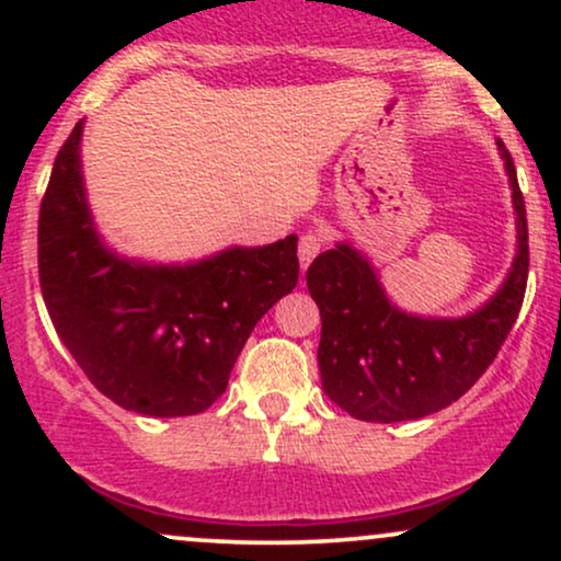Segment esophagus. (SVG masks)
I'll return each instance as SVG.
<instances>
[{
  "label": "esophagus",
  "instance_id": "34e87169",
  "mask_svg": "<svg viewBox=\"0 0 561 561\" xmlns=\"http://www.w3.org/2000/svg\"><path fill=\"white\" fill-rule=\"evenodd\" d=\"M319 250H321V237L317 234V231H302V237L298 242V261H300L302 272L311 266V261L317 259Z\"/></svg>",
  "mask_w": 561,
  "mask_h": 561
}]
</instances>
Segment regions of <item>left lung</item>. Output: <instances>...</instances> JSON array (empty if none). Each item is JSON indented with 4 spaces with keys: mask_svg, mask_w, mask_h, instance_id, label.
<instances>
[{
    "mask_svg": "<svg viewBox=\"0 0 561 561\" xmlns=\"http://www.w3.org/2000/svg\"><path fill=\"white\" fill-rule=\"evenodd\" d=\"M514 214L517 255L504 285L459 319L405 313L390 302L375 266L337 242L308 266L306 285L321 313L319 371L332 403L364 422H405L435 414L482 377L517 321L527 287V216L514 160L499 141Z\"/></svg>",
    "mask_w": 561,
    "mask_h": 561,
    "instance_id": "8db88e82",
    "label": "left lung"
}]
</instances>
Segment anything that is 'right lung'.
<instances>
[{
    "mask_svg": "<svg viewBox=\"0 0 561 561\" xmlns=\"http://www.w3.org/2000/svg\"><path fill=\"white\" fill-rule=\"evenodd\" d=\"M83 121L38 210V282L62 345L102 396L145 416H192L227 390L259 319L298 285V237L158 266L96 234L81 176Z\"/></svg>",
    "mask_w": 561,
    "mask_h": 561,
    "instance_id": "obj_1",
    "label": "right lung"
}]
</instances>
